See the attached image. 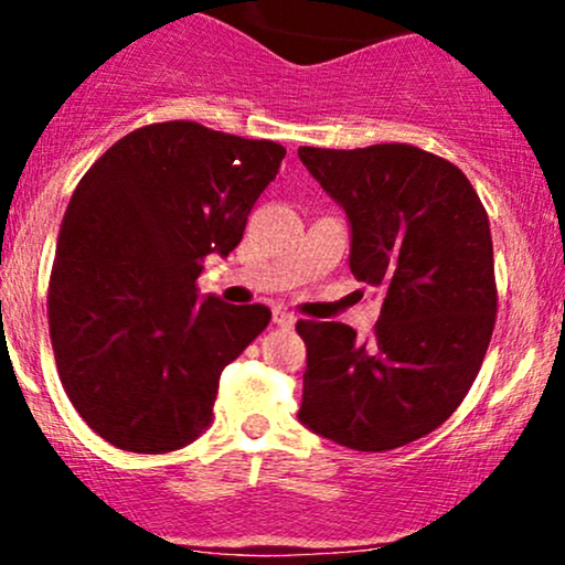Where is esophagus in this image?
<instances>
[{
    "instance_id": "34e87169",
    "label": "esophagus",
    "mask_w": 565,
    "mask_h": 565,
    "mask_svg": "<svg viewBox=\"0 0 565 565\" xmlns=\"http://www.w3.org/2000/svg\"><path fill=\"white\" fill-rule=\"evenodd\" d=\"M274 323H278L281 329H291L297 323V316L289 313L287 308H276L274 310Z\"/></svg>"
}]
</instances>
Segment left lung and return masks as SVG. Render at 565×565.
<instances>
[{
	"label": "left lung",
	"instance_id": "obj_1",
	"mask_svg": "<svg viewBox=\"0 0 565 565\" xmlns=\"http://www.w3.org/2000/svg\"><path fill=\"white\" fill-rule=\"evenodd\" d=\"M297 157L350 223V270L385 291L369 340L297 321L308 348L300 423L355 451L427 436L462 404L497 319L494 246L476 188L406 142Z\"/></svg>",
	"mask_w": 565,
	"mask_h": 565
}]
</instances>
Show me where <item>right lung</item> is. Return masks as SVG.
<instances>
[{"instance_id": "1", "label": "right lung", "mask_w": 565, "mask_h": 565, "mask_svg": "<svg viewBox=\"0 0 565 565\" xmlns=\"http://www.w3.org/2000/svg\"><path fill=\"white\" fill-rule=\"evenodd\" d=\"M287 148L196 121L116 140L63 215L47 316L76 412L116 449L164 454L212 423L220 372L268 327L265 305L199 297L204 257H228Z\"/></svg>"}]
</instances>
